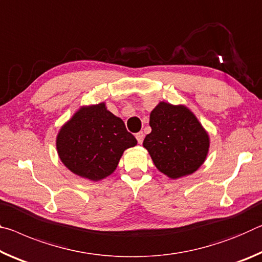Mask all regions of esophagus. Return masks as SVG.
Masks as SVG:
<instances>
[{
    "instance_id": "obj_1",
    "label": "esophagus",
    "mask_w": 262,
    "mask_h": 262,
    "mask_svg": "<svg viewBox=\"0 0 262 262\" xmlns=\"http://www.w3.org/2000/svg\"><path fill=\"white\" fill-rule=\"evenodd\" d=\"M136 139L138 140L139 144L143 143V140H144V134H143V132H138V134H136Z\"/></svg>"
}]
</instances>
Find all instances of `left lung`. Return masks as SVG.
<instances>
[{
  "label": "left lung",
  "instance_id": "1",
  "mask_svg": "<svg viewBox=\"0 0 262 262\" xmlns=\"http://www.w3.org/2000/svg\"><path fill=\"white\" fill-rule=\"evenodd\" d=\"M149 126L152 131L145 137L143 146L162 174L177 180L203 165L210 137L189 108L159 102L149 114Z\"/></svg>",
  "mask_w": 262,
  "mask_h": 262
}]
</instances>
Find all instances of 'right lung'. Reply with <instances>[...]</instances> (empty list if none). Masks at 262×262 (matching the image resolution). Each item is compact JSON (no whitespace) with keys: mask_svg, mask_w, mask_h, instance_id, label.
I'll use <instances>...</instances> for the list:
<instances>
[{"mask_svg":"<svg viewBox=\"0 0 262 262\" xmlns=\"http://www.w3.org/2000/svg\"><path fill=\"white\" fill-rule=\"evenodd\" d=\"M137 140L104 102L82 105L60 127L55 146L60 160L72 173L91 181L109 177L125 149Z\"/></svg>","mask_w":262,"mask_h":262,"instance_id":"right-lung-1","label":"right lung"}]
</instances>
